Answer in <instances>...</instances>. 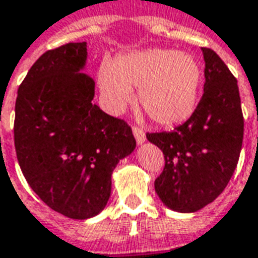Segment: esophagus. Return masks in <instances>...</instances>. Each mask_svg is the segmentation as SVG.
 <instances>
[{
    "label": "esophagus",
    "instance_id": "obj_1",
    "mask_svg": "<svg viewBox=\"0 0 258 258\" xmlns=\"http://www.w3.org/2000/svg\"><path fill=\"white\" fill-rule=\"evenodd\" d=\"M133 134H134V137H136V140H137L138 144H143V143L146 141V133H144L141 128H138V127H133Z\"/></svg>",
    "mask_w": 258,
    "mask_h": 258
}]
</instances>
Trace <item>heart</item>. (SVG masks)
I'll return each instance as SVG.
<instances>
[{"instance_id":"1","label":"heart","mask_w":258,"mask_h":258,"mask_svg":"<svg viewBox=\"0 0 258 258\" xmlns=\"http://www.w3.org/2000/svg\"><path fill=\"white\" fill-rule=\"evenodd\" d=\"M100 90L108 108L117 112L133 98L160 125L184 122L196 110L201 84V68L190 54L151 48L122 54L100 70Z\"/></svg>"}]
</instances>
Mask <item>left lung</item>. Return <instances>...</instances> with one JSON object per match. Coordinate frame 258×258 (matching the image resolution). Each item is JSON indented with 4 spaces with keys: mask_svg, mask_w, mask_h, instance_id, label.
<instances>
[{
    "mask_svg": "<svg viewBox=\"0 0 258 258\" xmlns=\"http://www.w3.org/2000/svg\"><path fill=\"white\" fill-rule=\"evenodd\" d=\"M204 94L191 117L170 133H147L164 154L157 196L168 209L194 213L214 201L234 173L244 118L238 85L224 61L203 47Z\"/></svg>",
    "mask_w": 258,
    "mask_h": 258,
    "instance_id": "1",
    "label": "left lung"
}]
</instances>
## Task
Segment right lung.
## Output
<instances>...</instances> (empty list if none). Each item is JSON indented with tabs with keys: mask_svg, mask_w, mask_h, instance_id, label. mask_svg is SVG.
I'll return each instance as SVG.
<instances>
[{
	"mask_svg": "<svg viewBox=\"0 0 258 258\" xmlns=\"http://www.w3.org/2000/svg\"><path fill=\"white\" fill-rule=\"evenodd\" d=\"M85 62L87 42L44 52L18 88L14 121L25 180L49 209L74 220L101 213L115 165L136 148L128 124L93 104Z\"/></svg>",
	"mask_w": 258,
	"mask_h": 258,
	"instance_id": "add662e5",
	"label": "right lung"
}]
</instances>
